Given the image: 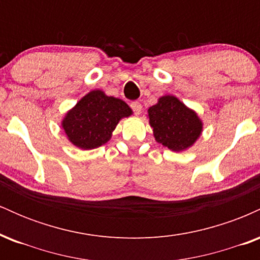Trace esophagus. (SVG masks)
I'll return each instance as SVG.
<instances>
[{
    "label": "esophagus",
    "instance_id": "obj_1",
    "mask_svg": "<svg viewBox=\"0 0 260 260\" xmlns=\"http://www.w3.org/2000/svg\"><path fill=\"white\" fill-rule=\"evenodd\" d=\"M131 107H132L133 112L136 113V115H139V113L142 112V104H140L139 101H133V103H131Z\"/></svg>",
    "mask_w": 260,
    "mask_h": 260
}]
</instances>
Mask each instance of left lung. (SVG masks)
I'll use <instances>...</instances> for the list:
<instances>
[{
    "instance_id": "8db88e82",
    "label": "left lung",
    "mask_w": 260,
    "mask_h": 260,
    "mask_svg": "<svg viewBox=\"0 0 260 260\" xmlns=\"http://www.w3.org/2000/svg\"><path fill=\"white\" fill-rule=\"evenodd\" d=\"M148 116L155 140L172 151L192 147L203 129L198 115L172 95L161 96L156 105L149 107Z\"/></svg>"
}]
</instances>
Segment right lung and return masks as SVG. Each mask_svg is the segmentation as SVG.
Returning <instances> with one entry per match:
<instances>
[{"label": "right lung", "mask_w": 260, "mask_h": 260, "mask_svg": "<svg viewBox=\"0 0 260 260\" xmlns=\"http://www.w3.org/2000/svg\"><path fill=\"white\" fill-rule=\"evenodd\" d=\"M131 115L132 109L123 100L92 90L66 113L62 128L72 144L89 150L109 142L121 118Z\"/></svg>", "instance_id": "obj_1"}]
</instances>
